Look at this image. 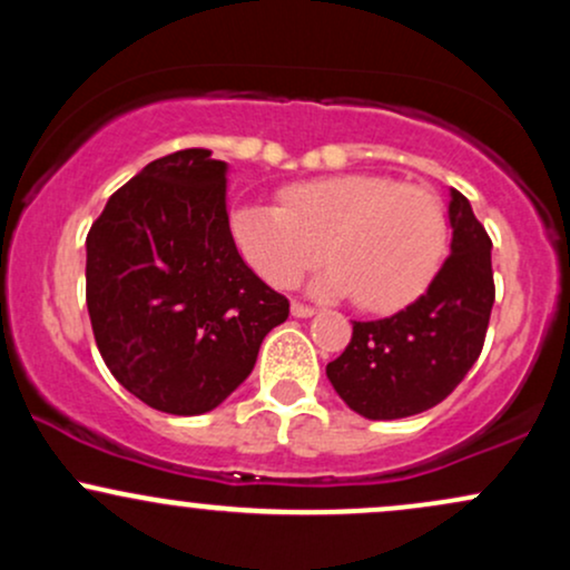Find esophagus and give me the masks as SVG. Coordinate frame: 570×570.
I'll return each mask as SVG.
<instances>
[{"label": "esophagus", "instance_id": "1", "mask_svg": "<svg viewBox=\"0 0 570 570\" xmlns=\"http://www.w3.org/2000/svg\"><path fill=\"white\" fill-rule=\"evenodd\" d=\"M313 307L311 305H305V303H292V316H297V318H307V316H313Z\"/></svg>", "mask_w": 570, "mask_h": 570}]
</instances>
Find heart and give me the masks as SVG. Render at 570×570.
<instances>
[{
    "label": "heart",
    "mask_w": 570,
    "mask_h": 570,
    "mask_svg": "<svg viewBox=\"0 0 570 570\" xmlns=\"http://www.w3.org/2000/svg\"><path fill=\"white\" fill-rule=\"evenodd\" d=\"M281 206L240 203L230 235L240 257L271 286L286 289L324 257L326 294L391 313L410 305L440 273L450 225L444 203L423 185L381 174H335L278 189Z\"/></svg>",
    "instance_id": "1"
}]
</instances>
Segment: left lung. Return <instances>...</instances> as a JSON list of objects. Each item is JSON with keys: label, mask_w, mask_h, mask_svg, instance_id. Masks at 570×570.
<instances>
[{"label": "left lung", "mask_w": 570, "mask_h": 570, "mask_svg": "<svg viewBox=\"0 0 570 570\" xmlns=\"http://www.w3.org/2000/svg\"><path fill=\"white\" fill-rule=\"evenodd\" d=\"M453 244L415 303L377 322H353L351 343L326 377L370 421H396L436 407L455 391L485 345L495 284L490 235L458 189L450 193Z\"/></svg>", "instance_id": "1"}]
</instances>
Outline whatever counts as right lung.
<instances>
[{"label":"right lung","instance_id":"add662e5","mask_svg":"<svg viewBox=\"0 0 570 570\" xmlns=\"http://www.w3.org/2000/svg\"><path fill=\"white\" fill-rule=\"evenodd\" d=\"M212 149L144 166L90 225L85 299L104 364L149 407L200 415L246 381L289 316L240 259Z\"/></svg>","mask_w":570,"mask_h":570}]
</instances>
